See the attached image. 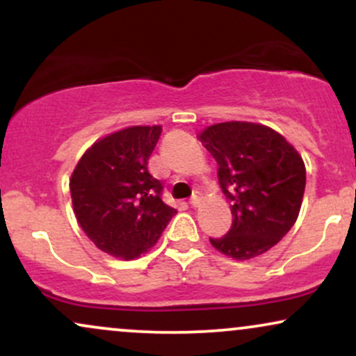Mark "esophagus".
I'll return each mask as SVG.
<instances>
[{"label":"esophagus","instance_id":"34e87169","mask_svg":"<svg viewBox=\"0 0 356 356\" xmlns=\"http://www.w3.org/2000/svg\"><path fill=\"white\" fill-rule=\"evenodd\" d=\"M199 202H201V197H199V195H192V197L189 199V204L192 207H197Z\"/></svg>","mask_w":356,"mask_h":356}]
</instances>
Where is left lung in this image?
<instances>
[{"label": "left lung", "mask_w": 356, "mask_h": 356, "mask_svg": "<svg viewBox=\"0 0 356 356\" xmlns=\"http://www.w3.org/2000/svg\"><path fill=\"white\" fill-rule=\"evenodd\" d=\"M199 138L218 162L232 212L231 229L211 244L238 261L263 254L296 222L306 186L303 159L281 134L252 122L211 125Z\"/></svg>", "instance_id": "8db88e82"}]
</instances>
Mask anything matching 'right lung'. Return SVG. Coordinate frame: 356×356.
Returning a JSON list of instances; mask_svg holds the SVG:
<instances>
[{
	"label": "right lung",
	"mask_w": 356,
	"mask_h": 356,
	"mask_svg": "<svg viewBox=\"0 0 356 356\" xmlns=\"http://www.w3.org/2000/svg\"><path fill=\"white\" fill-rule=\"evenodd\" d=\"M162 127L136 125L100 138L81 155L70 179L73 212L100 251L136 259L161 238L174 207L162 201V184L147 161Z\"/></svg>",
	"instance_id": "1"
}]
</instances>
